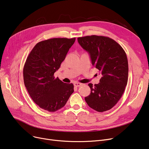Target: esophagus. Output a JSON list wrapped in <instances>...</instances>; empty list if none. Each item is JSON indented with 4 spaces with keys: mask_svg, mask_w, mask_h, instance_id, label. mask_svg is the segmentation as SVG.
I'll return each mask as SVG.
<instances>
[{
    "mask_svg": "<svg viewBox=\"0 0 149 149\" xmlns=\"http://www.w3.org/2000/svg\"><path fill=\"white\" fill-rule=\"evenodd\" d=\"M74 86H75V87H79V86H80L81 85V83L75 82V83H74Z\"/></svg>",
    "mask_w": 149,
    "mask_h": 149,
    "instance_id": "1",
    "label": "esophagus"
}]
</instances>
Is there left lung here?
Instances as JSON below:
<instances>
[{"mask_svg": "<svg viewBox=\"0 0 149 149\" xmlns=\"http://www.w3.org/2000/svg\"><path fill=\"white\" fill-rule=\"evenodd\" d=\"M77 40L101 75L98 84H88L91 91L84 98L86 102L97 112L110 110L121 98L127 83L126 52L118 43L107 37L93 35Z\"/></svg>", "mask_w": 149, "mask_h": 149, "instance_id": "left-lung-1", "label": "left lung"}]
</instances>
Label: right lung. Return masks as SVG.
I'll list each match as a JSON object with an SVG mask.
<instances>
[{"label":"right lung","mask_w":149,"mask_h":149,"mask_svg":"<svg viewBox=\"0 0 149 149\" xmlns=\"http://www.w3.org/2000/svg\"><path fill=\"white\" fill-rule=\"evenodd\" d=\"M75 38H54L38 42L26 58L23 80L29 94L40 108L56 112L64 107L74 92L72 83L54 77Z\"/></svg>","instance_id":"add662e5"}]
</instances>
